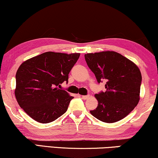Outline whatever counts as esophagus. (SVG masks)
I'll return each mask as SVG.
<instances>
[{
	"mask_svg": "<svg viewBox=\"0 0 158 158\" xmlns=\"http://www.w3.org/2000/svg\"><path fill=\"white\" fill-rule=\"evenodd\" d=\"M89 95H87V96H81V98L84 99V100H86V99H88V98H89Z\"/></svg>",
	"mask_w": 158,
	"mask_h": 158,
	"instance_id": "esophagus-1",
	"label": "esophagus"
}]
</instances>
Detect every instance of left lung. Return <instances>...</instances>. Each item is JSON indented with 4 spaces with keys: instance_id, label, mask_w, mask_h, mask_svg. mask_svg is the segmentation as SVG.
<instances>
[{
    "instance_id": "1",
    "label": "left lung",
    "mask_w": 158,
    "mask_h": 158,
    "mask_svg": "<svg viewBox=\"0 0 158 158\" xmlns=\"http://www.w3.org/2000/svg\"><path fill=\"white\" fill-rule=\"evenodd\" d=\"M85 59L98 83L106 81V91L95 95L98 106L90 114L106 123L126 117L139 101L142 75L139 68L114 51L88 53Z\"/></svg>"
}]
</instances>
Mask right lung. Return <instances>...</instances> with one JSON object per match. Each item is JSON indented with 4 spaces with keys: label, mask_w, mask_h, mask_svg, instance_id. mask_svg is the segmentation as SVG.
<instances>
[{
    "label": "right lung",
    "mask_w": 158,
    "mask_h": 158,
    "mask_svg": "<svg viewBox=\"0 0 158 158\" xmlns=\"http://www.w3.org/2000/svg\"><path fill=\"white\" fill-rule=\"evenodd\" d=\"M80 53L47 52L26 60L16 74L15 96L21 109L40 123L53 122L65 113L73 98L61 84Z\"/></svg>",
    "instance_id": "1"
}]
</instances>
